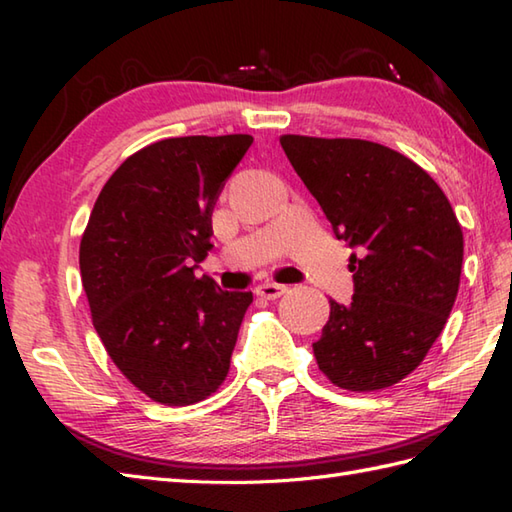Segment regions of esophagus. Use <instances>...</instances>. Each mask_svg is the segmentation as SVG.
<instances>
[{"instance_id":"34e87169","label":"esophagus","mask_w":512,"mask_h":512,"mask_svg":"<svg viewBox=\"0 0 512 512\" xmlns=\"http://www.w3.org/2000/svg\"><path fill=\"white\" fill-rule=\"evenodd\" d=\"M286 290H288V286H284V284H273V281H268V284H262V286L255 288L257 295L264 297V299H277V297L284 295Z\"/></svg>"}]
</instances>
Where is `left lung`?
Returning <instances> with one entry per match:
<instances>
[{"label":"left lung","mask_w":512,"mask_h":512,"mask_svg":"<svg viewBox=\"0 0 512 512\" xmlns=\"http://www.w3.org/2000/svg\"><path fill=\"white\" fill-rule=\"evenodd\" d=\"M290 165L354 253L350 303L330 299L314 356L336 387L376 391L416 369L458 297L464 237L451 202L398 151L356 138L281 136Z\"/></svg>","instance_id":"left-lung-1"}]
</instances>
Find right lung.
I'll list each match as a JSON object with an SVG mask.
<instances>
[{
    "label": "right lung",
    "instance_id": "right-lung-1",
    "mask_svg": "<svg viewBox=\"0 0 512 512\" xmlns=\"http://www.w3.org/2000/svg\"><path fill=\"white\" fill-rule=\"evenodd\" d=\"M253 136H182L136 151L105 182L79 250L94 328L151 400L200 402L222 385L253 292L195 268L213 248V206Z\"/></svg>",
    "mask_w": 512,
    "mask_h": 512
}]
</instances>
